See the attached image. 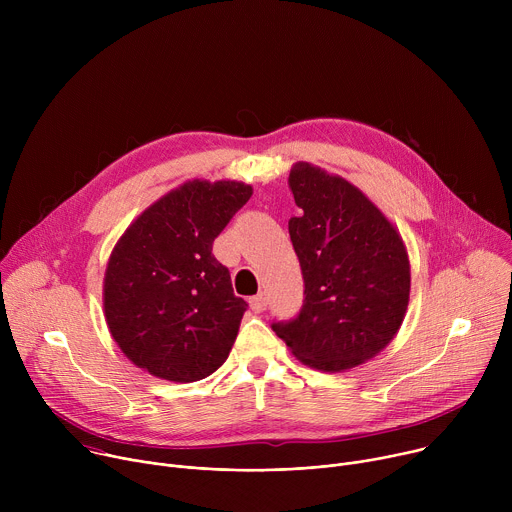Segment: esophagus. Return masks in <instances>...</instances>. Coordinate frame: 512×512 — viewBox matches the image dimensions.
I'll return each instance as SVG.
<instances>
[{"mask_svg":"<svg viewBox=\"0 0 512 512\" xmlns=\"http://www.w3.org/2000/svg\"><path fill=\"white\" fill-rule=\"evenodd\" d=\"M249 306H251V310L253 312H263L265 308H267V298L263 296V294H257V296H253L251 300H249Z\"/></svg>","mask_w":512,"mask_h":512,"instance_id":"esophagus-1","label":"esophagus"}]
</instances>
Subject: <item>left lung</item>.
Listing matches in <instances>:
<instances>
[{
  "mask_svg": "<svg viewBox=\"0 0 512 512\" xmlns=\"http://www.w3.org/2000/svg\"><path fill=\"white\" fill-rule=\"evenodd\" d=\"M300 216L289 218L304 275V306L273 332L302 362L326 373L379 354L403 324L409 259L397 229L356 186L300 162L289 172Z\"/></svg>",
  "mask_w": 512,
  "mask_h": 512,
  "instance_id": "1",
  "label": "left lung"
}]
</instances>
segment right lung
<instances>
[{
  "label": "right lung",
  "instance_id": "1",
  "mask_svg": "<svg viewBox=\"0 0 512 512\" xmlns=\"http://www.w3.org/2000/svg\"><path fill=\"white\" fill-rule=\"evenodd\" d=\"M253 188L192 180L145 208L117 241L103 281L109 332L135 367L174 383L227 360L247 302L212 243Z\"/></svg>",
  "mask_w": 512,
  "mask_h": 512
}]
</instances>
